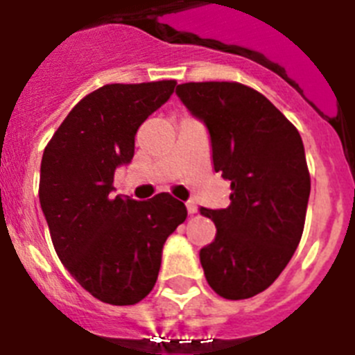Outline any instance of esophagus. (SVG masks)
I'll use <instances>...</instances> for the list:
<instances>
[{
	"label": "esophagus",
	"instance_id": "1",
	"mask_svg": "<svg viewBox=\"0 0 355 355\" xmlns=\"http://www.w3.org/2000/svg\"><path fill=\"white\" fill-rule=\"evenodd\" d=\"M186 207H187V212H189V214H196V211H198V207H196L195 202H187Z\"/></svg>",
	"mask_w": 355,
	"mask_h": 355
}]
</instances>
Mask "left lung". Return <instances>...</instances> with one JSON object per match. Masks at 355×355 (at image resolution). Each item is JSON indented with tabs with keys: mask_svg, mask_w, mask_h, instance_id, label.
I'll use <instances>...</instances> for the list:
<instances>
[{
	"mask_svg": "<svg viewBox=\"0 0 355 355\" xmlns=\"http://www.w3.org/2000/svg\"><path fill=\"white\" fill-rule=\"evenodd\" d=\"M177 96L207 126L214 171L232 189L227 209H200L216 225L200 250L205 279L229 300L255 297L304 232L311 177L302 137L268 98L237 82H189Z\"/></svg>",
	"mask_w": 355,
	"mask_h": 355,
	"instance_id": "obj_1",
	"label": "left lung"
}]
</instances>
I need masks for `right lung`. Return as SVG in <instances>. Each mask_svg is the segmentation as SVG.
Wrapping results in <instances>:
<instances>
[{"mask_svg":"<svg viewBox=\"0 0 355 355\" xmlns=\"http://www.w3.org/2000/svg\"><path fill=\"white\" fill-rule=\"evenodd\" d=\"M175 80L109 84L73 107L41 162L39 200L58 259L94 298L134 306L152 291L180 200L114 196V171L134 157L135 134L169 100Z\"/></svg>","mask_w":355,"mask_h":355,"instance_id":"obj_1","label":"right lung"}]
</instances>
